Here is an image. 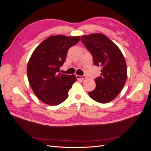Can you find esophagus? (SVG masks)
Instances as JSON below:
<instances>
[{
  "instance_id": "esophagus-1",
  "label": "esophagus",
  "mask_w": 151,
  "mask_h": 151,
  "mask_svg": "<svg viewBox=\"0 0 151 151\" xmlns=\"http://www.w3.org/2000/svg\"><path fill=\"white\" fill-rule=\"evenodd\" d=\"M76 77H77V79H82V80H84V79H86V76H79V75H76Z\"/></svg>"
}]
</instances>
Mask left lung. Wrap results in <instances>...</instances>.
<instances>
[{
    "instance_id": "obj_1",
    "label": "left lung",
    "mask_w": 151,
    "mask_h": 151,
    "mask_svg": "<svg viewBox=\"0 0 151 151\" xmlns=\"http://www.w3.org/2000/svg\"><path fill=\"white\" fill-rule=\"evenodd\" d=\"M81 42L92 55L94 65L102 67L89 96L100 103L110 102L119 94L127 80L125 58L116 45L101 33L82 36Z\"/></svg>"
}]
</instances>
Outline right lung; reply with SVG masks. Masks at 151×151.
Instances as JSON below:
<instances>
[{
    "mask_svg": "<svg viewBox=\"0 0 151 151\" xmlns=\"http://www.w3.org/2000/svg\"><path fill=\"white\" fill-rule=\"evenodd\" d=\"M79 40L80 36H50L32 53L27 76L33 93L44 103L56 106L68 98L76 76L62 74L59 71L65 62L68 49Z\"/></svg>",
    "mask_w": 151,
    "mask_h": 151,
    "instance_id": "1",
    "label": "right lung"
}]
</instances>
